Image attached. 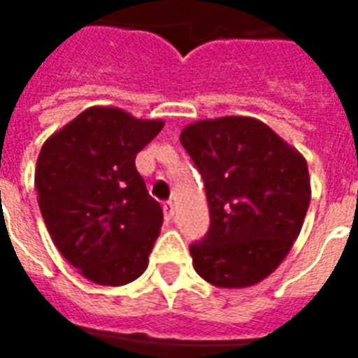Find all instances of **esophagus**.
I'll return each instance as SVG.
<instances>
[{
  "instance_id": "1",
  "label": "esophagus",
  "mask_w": 358,
  "mask_h": 358,
  "mask_svg": "<svg viewBox=\"0 0 358 358\" xmlns=\"http://www.w3.org/2000/svg\"><path fill=\"white\" fill-rule=\"evenodd\" d=\"M163 209H164V218H166V220H172V217H174V205H172V201L164 203Z\"/></svg>"
}]
</instances>
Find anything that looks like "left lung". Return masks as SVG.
<instances>
[{
    "label": "left lung",
    "mask_w": 358,
    "mask_h": 358,
    "mask_svg": "<svg viewBox=\"0 0 358 358\" xmlns=\"http://www.w3.org/2000/svg\"><path fill=\"white\" fill-rule=\"evenodd\" d=\"M180 141L201 172L209 203V234L189 248L195 272L224 289L263 282L305 222V157L263 120L240 115L195 120Z\"/></svg>",
    "instance_id": "left-lung-1"
}]
</instances>
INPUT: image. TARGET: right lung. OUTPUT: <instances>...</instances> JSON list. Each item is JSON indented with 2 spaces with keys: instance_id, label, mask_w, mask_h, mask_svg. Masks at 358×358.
<instances>
[{
  "instance_id": "obj_1",
  "label": "right lung",
  "mask_w": 358,
  "mask_h": 358,
  "mask_svg": "<svg viewBox=\"0 0 358 358\" xmlns=\"http://www.w3.org/2000/svg\"><path fill=\"white\" fill-rule=\"evenodd\" d=\"M163 126L95 105L43 141L34 174L43 222L59 253L94 284L124 285L148 268L163 210L136 155Z\"/></svg>"
}]
</instances>
